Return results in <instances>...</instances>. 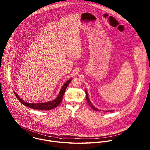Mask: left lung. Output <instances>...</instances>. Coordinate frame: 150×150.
I'll return each mask as SVG.
<instances>
[{"label":"left lung","mask_w":150,"mask_h":150,"mask_svg":"<svg viewBox=\"0 0 150 150\" xmlns=\"http://www.w3.org/2000/svg\"><path fill=\"white\" fill-rule=\"evenodd\" d=\"M86 101H87V103H88V105L90 106V107H91V108H92L93 110H96V111H98V110L96 108V107H95V106H93V105L91 103V101H90V100H89V97H88V93H87V92H86ZM114 111V110H107V111H106L105 112H109V111Z\"/></svg>","instance_id":"8db88e82"}]
</instances>
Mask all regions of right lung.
Returning a JSON list of instances; mask_svg holds the SVG:
<instances>
[{
    "label": "right lung",
    "instance_id": "add662e5",
    "mask_svg": "<svg viewBox=\"0 0 150 150\" xmlns=\"http://www.w3.org/2000/svg\"><path fill=\"white\" fill-rule=\"evenodd\" d=\"M71 79L67 81L64 84V85L62 86L58 96L57 97L56 99L52 101H49L47 102H44V103H26V102H24L21 98L19 97V96L14 92V94L17 98L19 100V101L21 103L22 105H23L25 106L30 107L34 109H37V110H51L53 108H55V107H57L59 106V105L61 103L63 96L64 95V92L66 91V88L67 87L69 83L71 82Z\"/></svg>",
    "mask_w": 150,
    "mask_h": 150
}]
</instances>
